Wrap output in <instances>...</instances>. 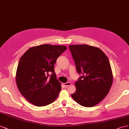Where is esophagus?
Here are the masks:
<instances>
[{"label":"esophagus","instance_id":"1","mask_svg":"<svg viewBox=\"0 0 129 129\" xmlns=\"http://www.w3.org/2000/svg\"><path fill=\"white\" fill-rule=\"evenodd\" d=\"M71 84V83L70 82H67V83H64V85H65V87H68V86L70 85Z\"/></svg>","mask_w":129,"mask_h":129}]
</instances>
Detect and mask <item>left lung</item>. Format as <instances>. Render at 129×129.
I'll return each mask as SVG.
<instances>
[{"label": "left lung", "instance_id": "left-lung-1", "mask_svg": "<svg viewBox=\"0 0 129 129\" xmlns=\"http://www.w3.org/2000/svg\"><path fill=\"white\" fill-rule=\"evenodd\" d=\"M77 71L82 74L75 83L76 91L72 98L85 107H92L109 93L113 82L109 59L96 47L87 45L69 46Z\"/></svg>", "mask_w": 129, "mask_h": 129}]
</instances>
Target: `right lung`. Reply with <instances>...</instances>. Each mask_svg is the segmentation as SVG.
<instances>
[{
	"label": "right lung",
	"instance_id": "add662e5",
	"mask_svg": "<svg viewBox=\"0 0 129 129\" xmlns=\"http://www.w3.org/2000/svg\"><path fill=\"white\" fill-rule=\"evenodd\" d=\"M67 49L65 46L44 44L31 47L20 58L16 72L17 85L31 103L46 106L57 98L61 87L54 72V65Z\"/></svg>",
	"mask_w": 129,
	"mask_h": 129
}]
</instances>
